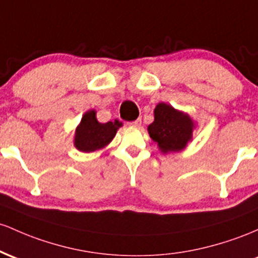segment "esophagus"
Here are the masks:
<instances>
[{
  "mask_svg": "<svg viewBox=\"0 0 258 258\" xmlns=\"http://www.w3.org/2000/svg\"><path fill=\"white\" fill-rule=\"evenodd\" d=\"M129 125H132V126H139L141 124V119L140 118H138L137 120H134V121H130V123H128Z\"/></svg>",
  "mask_w": 258,
  "mask_h": 258,
  "instance_id": "esophagus-1",
  "label": "esophagus"
}]
</instances>
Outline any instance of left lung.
<instances>
[{
  "label": "left lung",
  "instance_id": "1",
  "mask_svg": "<svg viewBox=\"0 0 258 258\" xmlns=\"http://www.w3.org/2000/svg\"><path fill=\"white\" fill-rule=\"evenodd\" d=\"M192 128L194 123L189 115L167 103H158L155 108V120L149 125V133L161 151L167 153L183 150L191 139Z\"/></svg>",
  "mask_w": 258,
  "mask_h": 258
}]
</instances>
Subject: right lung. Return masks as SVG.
Masks as SVG:
<instances>
[{
    "label": "right lung",
    "mask_w": 258,
    "mask_h": 258,
    "mask_svg": "<svg viewBox=\"0 0 258 258\" xmlns=\"http://www.w3.org/2000/svg\"><path fill=\"white\" fill-rule=\"evenodd\" d=\"M121 125L118 120L102 124L96 119V112L89 111L84 114L82 123L75 130V147L79 151L92 152L102 149L114 138Z\"/></svg>",
    "instance_id": "1"
}]
</instances>
